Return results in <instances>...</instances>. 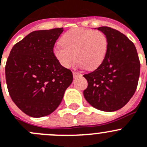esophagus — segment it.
<instances>
[{
  "mask_svg": "<svg viewBox=\"0 0 147 147\" xmlns=\"http://www.w3.org/2000/svg\"><path fill=\"white\" fill-rule=\"evenodd\" d=\"M82 74H81L79 72H77V71H73V76H74V78L77 77V76H80Z\"/></svg>",
  "mask_w": 147,
  "mask_h": 147,
  "instance_id": "esophagus-1",
  "label": "esophagus"
}]
</instances>
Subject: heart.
I'll use <instances>...</instances> for the list:
<instances>
[{
	"mask_svg": "<svg viewBox=\"0 0 147 147\" xmlns=\"http://www.w3.org/2000/svg\"><path fill=\"white\" fill-rule=\"evenodd\" d=\"M108 47V38L103 32L79 28L65 33L62 43L54 47L53 53L65 68L71 67L76 58L80 66L93 70L103 63Z\"/></svg>",
	"mask_w": 147,
	"mask_h": 147,
	"instance_id": "1",
	"label": "heart"
}]
</instances>
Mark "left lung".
Returning <instances> with one entry per match:
<instances>
[{"mask_svg": "<svg viewBox=\"0 0 147 147\" xmlns=\"http://www.w3.org/2000/svg\"><path fill=\"white\" fill-rule=\"evenodd\" d=\"M98 30L108 38L107 54L97 69L83 75L88 83L83 93L87 101L97 109L117 111L135 93L140 60L134 44L123 33L106 26Z\"/></svg>", "mask_w": 147, "mask_h": 147, "instance_id": "obj_1", "label": "left lung"}]
</instances>
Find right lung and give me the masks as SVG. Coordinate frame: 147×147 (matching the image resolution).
I'll list each match as a JSON object with an SVG mask.
<instances>
[{
  "label": "right lung",
  "instance_id": "obj_1",
  "mask_svg": "<svg viewBox=\"0 0 147 147\" xmlns=\"http://www.w3.org/2000/svg\"><path fill=\"white\" fill-rule=\"evenodd\" d=\"M63 28L31 32L14 44L5 67L11 100L21 111L33 117L53 112L72 83L73 74L53 53Z\"/></svg>",
  "mask_w": 147,
  "mask_h": 147
}]
</instances>
